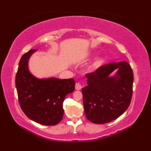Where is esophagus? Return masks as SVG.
<instances>
[{
    "label": "esophagus",
    "instance_id": "34e87169",
    "mask_svg": "<svg viewBox=\"0 0 151 151\" xmlns=\"http://www.w3.org/2000/svg\"><path fill=\"white\" fill-rule=\"evenodd\" d=\"M82 86L81 84V83H79V82H76V83L75 89H76V90H81V89H82Z\"/></svg>",
    "mask_w": 151,
    "mask_h": 151
}]
</instances>
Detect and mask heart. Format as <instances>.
<instances>
[{
    "label": "heart",
    "instance_id": "heart-1",
    "mask_svg": "<svg viewBox=\"0 0 151 151\" xmlns=\"http://www.w3.org/2000/svg\"><path fill=\"white\" fill-rule=\"evenodd\" d=\"M102 62H103V60H102V59L101 58H99L95 60V61L93 63V66L98 67L99 65H101L102 63Z\"/></svg>",
    "mask_w": 151,
    "mask_h": 151
}]
</instances>
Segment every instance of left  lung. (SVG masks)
<instances>
[{"instance_id": "obj_1", "label": "left lung", "mask_w": 151, "mask_h": 151, "mask_svg": "<svg viewBox=\"0 0 151 151\" xmlns=\"http://www.w3.org/2000/svg\"><path fill=\"white\" fill-rule=\"evenodd\" d=\"M115 69L113 77L110 74ZM88 86L82 88L86 116L96 124L116 119L127 110L132 96L134 75L125 61L112 62L99 67L86 75Z\"/></svg>"}]
</instances>
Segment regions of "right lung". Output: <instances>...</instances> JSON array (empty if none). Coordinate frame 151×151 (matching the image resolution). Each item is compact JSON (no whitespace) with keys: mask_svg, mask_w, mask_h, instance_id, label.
I'll return each instance as SVG.
<instances>
[{"mask_svg":"<svg viewBox=\"0 0 151 151\" xmlns=\"http://www.w3.org/2000/svg\"><path fill=\"white\" fill-rule=\"evenodd\" d=\"M36 50L23 54L19 61L15 86L22 110L30 119L52 126L62 120L63 102L65 96L75 90L73 78L35 77L28 69V60Z\"/></svg>","mask_w":151,"mask_h":151,"instance_id":"obj_1","label":"right lung"}]
</instances>
